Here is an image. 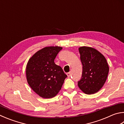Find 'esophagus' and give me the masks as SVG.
<instances>
[{
  "label": "esophagus",
  "mask_w": 124,
  "mask_h": 124,
  "mask_svg": "<svg viewBox=\"0 0 124 124\" xmlns=\"http://www.w3.org/2000/svg\"><path fill=\"white\" fill-rule=\"evenodd\" d=\"M67 76H68V78L70 77L71 74H70V72H69V73H67Z\"/></svg>",
  "instance_id": "1"
}]
</instances>
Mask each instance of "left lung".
Returning a JSON list of instances; mask_svg holds the SVG:
<instances>
[{
  "mask_svg": "<svg viewBox=\"0 0 124 124\" xmlns=\"http://www.w3.org/2000/svg\"><path fill=\"white\" fill-rule=\"evenodd\" d=\"M82 64L81 78L78 82L80 89L87 94L96 93L107 80L109 67L105 57L91 47L78 48Z\"/></svg>",
  "mask_w": 124,
  "mask_h": 124,
  "instance_id": "left-lung-1",
  "label": "left lung"
}]
</instances>
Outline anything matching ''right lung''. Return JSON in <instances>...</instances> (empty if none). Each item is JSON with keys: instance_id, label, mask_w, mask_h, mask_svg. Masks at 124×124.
I'll return each instance as SVG.
<instances>
[{"instance_id": "add662e5", "label": "right lung", "mask_w": 124, "mask_h": 124, "mask_svg": "<svg viewBox=\"0 0 124 124\" xmlns=\"http://www.w3.org/2000/svg\"><path fill=\"white\" fill-rule=\"evenodd\" d=\"M62 49L57 46L45 47L36 53L27 63V81L33 91L43 98H52L57 95L67 77L61 67L54 62Z\"/></svg>"}]
</instances>
